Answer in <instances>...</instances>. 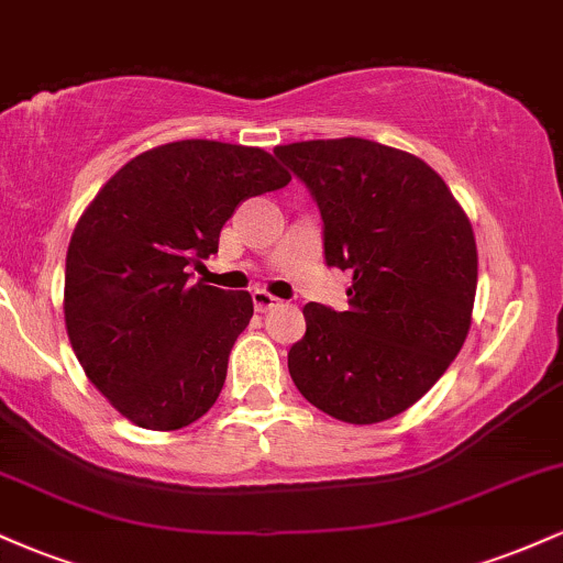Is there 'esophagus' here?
<instances>
[{"label":"esophagus","instance_id":"esophagus-1","mask_svg":"<svg viewBox=\"0 0 563 563\" xmlns=\"http://www.w3.org/2000/svg\"><path fill=\"white\" fill-rule=\"evenodd\" d=\"M251 296H254L256 312H267V309H273V307H277V303H280V299H277V296H273V294H269V290H264V288H256Z\"/></svg>","mask_w":563,"mask_h":563}]
</instances>
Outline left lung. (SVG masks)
Listing matches in <instances>:
<instances>
[{
	"instance_id": "obj_1",
	"label": "left lung",
	"mask_w": 563,
	"mask_h": 563,
	"mask_svg": "<svg viewBox=\"0 0 563 563\" xmlns=\"http://www.w3.org/2000/svg\"><path fill=\"white\" fill-rule=\"evenodd\" d=\"M322 217L328 267L349 269V309L307 303L288 352L296 389L344 423L416 405L461 352L476 296L466 211L421 158L363 137L277 145Z\"/></svg>"
}]
</instances>
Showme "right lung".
<instances>
[{"instance_id":"right-lung-1","label":"right lung","mask_w":563,"mask_h":563,"mask_svg":"<svg viewBox=\"0 0 563 563\" xmlns=\"http://www.w3.org/2000/svg\"><path fill=\"white\" fill-rule=\"evenodd\" d=\"M290 174L262 147L179 140L140 153L87 206L66 256V328L87 378L142 429L174 431L217 402L249 290L190 283L251 196Z\"/></svg>"}]
</instances>
